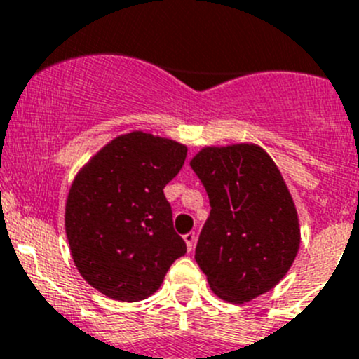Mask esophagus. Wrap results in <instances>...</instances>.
Wrapping results in <instances>:
<instances>
[{
    "label": "esophagus",
    "instance_id": "1",
    "mask_svg": "<svg viewBox=\"0 0 359 359\" xmlns=\"http://www.w3.org/2000/svg\"><path fill=\"white\" fill-rule=\"evenodd\" d=\"M184 241H186V246H187V250H193V248H195V243H196V233L195 232H189V233H186V236H184Z\"/></svg>",
    "mask_w": 359,
    "mask_h": 359
}]
</instances>
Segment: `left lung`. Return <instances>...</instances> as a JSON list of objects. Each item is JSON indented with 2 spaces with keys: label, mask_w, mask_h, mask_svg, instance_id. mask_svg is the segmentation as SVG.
<instances>
[{
  "label": "left lung",
  "mask_w": 359,
  "mask_h": 359,
  "mask_svg": "<svg viewBox=\"0 0 359 359\" xmlns=\"http://www.w3.org/2000/svg\"><path fill=\"white\" fill-rule=\"evenodd\" d=\"M191 168L210 214L195 260L217 297L246 303L273 289L299 250V221L274 161L260 147H205Z\"/></svg>",
  "instance_id": "1"
}]
</instances>
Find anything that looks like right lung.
I'll use <instances>...</instances> for the list:
<instances>
[{
    "mask_svg": "<svg viewBox=\"0 0 359 359\" xmlns=\"http://www.w3.org/2000/svg\"><path fill=\"white\" fill-rule=\"evenodd\" d=\"M186 154L173 140L134 130L99 150L74 179L65 207L70 253L104 296L127 303L152 296L186 253L163 193Z\"/></svg>",
    "mask_w": 359,
    "mask_h": 359,
    "instance_id": "obj_1",
    "label": "right lung"
}]
</instances>
